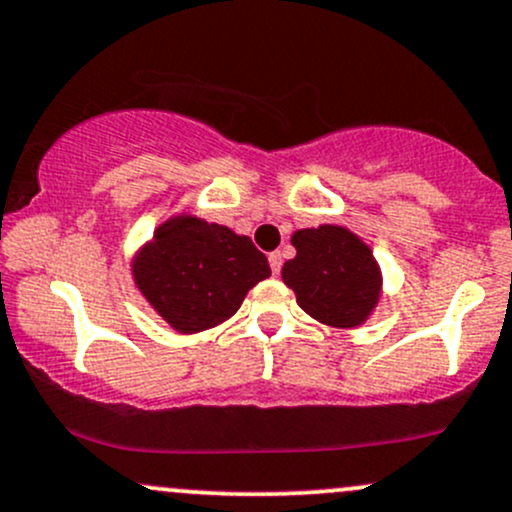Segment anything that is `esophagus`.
<instances>
[{
    "label": "esophagus",
    "instance_id": "1",
    "mask_svg": "<svg viewBox=\"0 0 512 512\" xmlns=\"http://www.w3.org/2000/svg\"><path fill=\"white\" fill-rule=\"evenodd\" d=\"M269 267L274 274L282 272V252H269Z\"/></svg>",
    "mask_w": 512,
    "mask_h": 512
}]
</instances>
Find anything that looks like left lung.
<instances>
[{"label": "left lung", "instance_id": "8db88e82", "mask_svg": "<svg viewBox=\"0 0 512 512\" xmlns=\"http://www.w3.org/2000/svg\"><path fill=\"white\" fill-rule=\"evenodd\" d=\"M291 245L296 257L284 262L282 279L308 316L340 330L359 328L372 318L384 277L372 247L357 233L320 223L296 230Z\"/></svg>", "mask_w": 512, "mask_h": 512}]
</instances>
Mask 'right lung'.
<instances>
[{
	"mask_svg": "<svg viewBox=\"0 0 512 512\" xmlns=\"http://www.w3.org/2000/svg\"><path fill=\"white\" fill-rule=\"evenodd\" d=\"M272 269L247 235L177 213L136 250L131 277L150 308L182 335L226 323Z\"/></svg>",
	"mask_w": 512,
	"mask_h": 512,
	"instance_id": "1",
	"label": "right lung"
}]
</instances>
